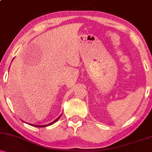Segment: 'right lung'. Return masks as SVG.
<instances>
[{"label":"right lung","mask_w":152,"mask_h":152,"mask_svg":"<svg viewBox=\"0 0 152 152\" xmlns=\"http://www.w3.org/2000/svg\"><path fill=\"white\" fill-rule=\"evenodd\" d=\"M60 117H61V116H59V117H58V118H56V120H55V121H53V122H52V123H50V124H47V125H43V126H36V125H33V126H37V127H45V126H49V125H50V124H52L55 123V122H56V121H57V120H58V119H59V118H60Z\"/></svg>","instance_id":"1"}]
</instances>
